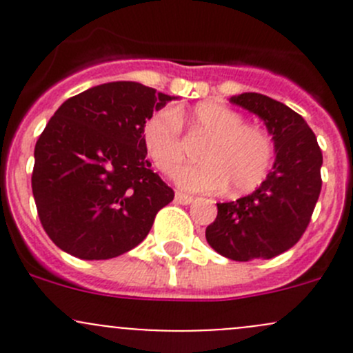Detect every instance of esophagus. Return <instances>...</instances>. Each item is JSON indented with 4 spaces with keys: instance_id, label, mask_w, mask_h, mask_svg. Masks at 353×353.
Masks as SVG:
<instances>
[{
    "instance_id": "obj_1",
    "label": "esophagus",
    "mask_w": 353,
    "mask_h": 353,
    "mask_svg": "<svg viewBox=\"0 0 353 353\" xmlns=\"http://www.w3.org/2000/svg\"><path fill=\"white\" fill-rule=\"evenodd\" d=\"M176 201L181 203V205H190L193 201V196L190 194H184V193H176Z\"/></svg>"
}]
</instances>
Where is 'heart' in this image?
<instances>
[{
  "label": "heart",
  "instance_id": "1",
  "mask_svg": "<svg viewBox=\"0 0 353 353\" xmlns=\"http://www.w3.org/2000/svg\"><path fill=\"white\" fill-rule=\"evenodd\" d=\"M181 123L205 134L198 165L177 174V184L188 191H219L229 184L236 194L251 193L268 177L273 162V143L258 126L245 124L236 110L215 102H199L184 114L181 109H162L141 130L145 150L163 176H174L186 159Z\"/></svg>",
  "mask_w": 353,
  "mask_h": 353
}]
</instances>
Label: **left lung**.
<instances>
[{
  "label": "left lung",
  "mask_w": 353,
  "mask_h": 353,
  "mask_svg": "<svg viewBox=\"0 0 353 353\" xmlns=\"http://www.w3.org/2000/svg\"><path fill=\"white\" fill-rule=\"evenodd\" d=\"M230 102L265 121L276 159L265 183L248 196L216 203L206 241L234 261L272 259L299 243L321 193L323 154L301 114L266 95L245 92Z\"/></svg>",
  "instance_id": "obj_1"
}]
</instances>
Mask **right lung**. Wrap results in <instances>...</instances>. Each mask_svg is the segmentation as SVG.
<instances>
[{
	"mask_svg": "<svg viewBox=\"0 0 353 353\" xmlns=\"http://www.w3.org/2000/svg\"><path fill=\"white\" fill-rule=\"evenodd\" d=\"M170 95L110 81L70 97L35 143L32 193L59 249L110 259L137 248L174 191L152 170L141 130Z\"/></svg>",
	"mask_w": 353,
	"mask_h": 353,
	"instance_id": "right-lung-1",
	"label": "right lung"
}]
</instances>
